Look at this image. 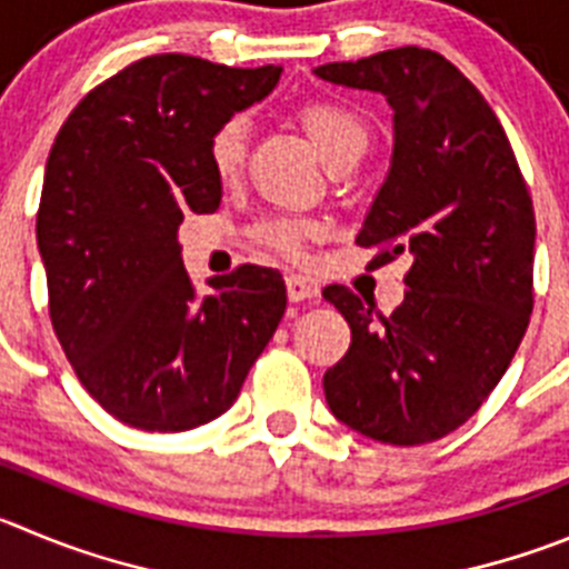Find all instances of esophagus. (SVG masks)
Masks as SVG:
<instances>
[{"instance_id":"34e87169","label":"esophagus","mask_w":569,"mask_h":569,"mask_svg":"<svg viewBox=\"0 0 569 569\" xmlns=\"http://www.w3.org/2000/svg\"><path fill=\"white\" fill-rule=\"evenodd\" d=\"M286 295H289L291 302L320 300V289H317L315 280L302 278V274H289L286 278Z\"/></svg>"}]
</instances>
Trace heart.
<instances>
[{"instance_id":"heart-1","label":"heart","mask_w":569,"mask_h":569,"mask_svg":"<svg viewBox=\"0 0 569 569\" xmlns=\"http://www.w3.org/2000/svg\"><path fill=\"white\" fill-rule=\"evenodd\" d=\"M302 131L328 168L362 159L370 146V126L353 106L342 100H311L297 111ZM247 157V120L227 117L207 137V162L219 182H232ZM254 236L267 247L286 254H300L302 243L317 236V227L300 219H269L258 224Z\"/></svg>"}]
</instances>
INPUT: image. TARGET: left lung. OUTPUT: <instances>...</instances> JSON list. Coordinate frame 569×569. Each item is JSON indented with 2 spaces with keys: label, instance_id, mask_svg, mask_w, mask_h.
<instances>
[{
  "label": "left lung",
  "instance_id": "obj_1",
  "mask_svg": "<svg viewBox=\"0 0 569 569\" xmlns=\"http://www.w3.org/2000/svg\"><path fill=\"white\" fill-rule=\"evenodd\" d=\"M315 72L381 92L396 111L390 173L357 243L376 263L412 258L387 317L345 286L322 289L350 326L326 401L381 443H429L480 410L528 331L533 201L493 109L440 52L398 47Z\"/></svg>",
  "mask_w": 569,
  "mask_h": 569
}]
</instances>
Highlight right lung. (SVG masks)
<instances>
[{
  "label": "right lung",
  "instance_id": "right-lung-1",
  "mask_svg": "<svg viewBox=\"0 0 569 569\" xmlns=\"http://www.w3.org/2000/svg\"><path fill=\"white\" fill-rule=\"evenodd\" d=\"M280 67L162 52L72 109L50 148L36 238L50 320L89 396L146 432H184L232 407L286 311L278 269L243 263L196 295L179 224L221 204L207 137L267 98Z\"/></svg>",
  "mask_w": 569,
  "mask_h": 569
}]
</instances>
